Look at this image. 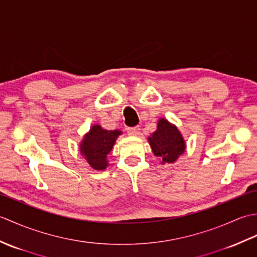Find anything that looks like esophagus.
<instances>
[{
    "instance_id": "34e87169",
    "label": "esophagus",
    "mask_w": 257,
    "mask_h": 257,
    "mask_svg": "<svg viewBox=\"0 0 257 257\" xmlns=\"http://www.w3.org/2000/svg\"><path fill=\"white\" fill-rule=\"evenodd\" d=\"M127 133L129 136H138L140 134V128L139 127H132L127 129Z\"/></svg>"
}]
</instances>
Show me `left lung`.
Returning a JSON list of instances; mask_svg holds the SVG:
<instances>
[{
  "label": "left lung",
  "instance_id": "obj_1",
  "mask_svg": "<svg viewBox=\"0 0 257 257\" xmlns=\"http://www.w3.org/2000/svg\"><path fill=\"white\" fill-rule=\"evenodd\" d=\"M154 155L160 158L161 165L176 162L187 148L182 134L176 124L166 118L158 120L157 129L148 137Z\"/></svg>",
  "mask_w": 257,
  "mask_h": 257
}]
</instances>
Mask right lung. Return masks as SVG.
Returning <instances> with one entry per match:
<instances>
[{
	"label": "right lung",
	"mask_w": 257,
	"mask_h": 257,
	"mask_svg": "<svg viewBox=\"0 0 257 257\" xmlns=\"http://www.w3.org/2000/svg\"><path fill=\"white\" fill-rule=\"evenodd\" d=\"M121 134V130H107L98 123L92 124L85 134L79 144V151L94 170L102 171L109 166L108 155Z\"/></svg>",
	"instance_id": "right-lung-1"
}]
</instances>
